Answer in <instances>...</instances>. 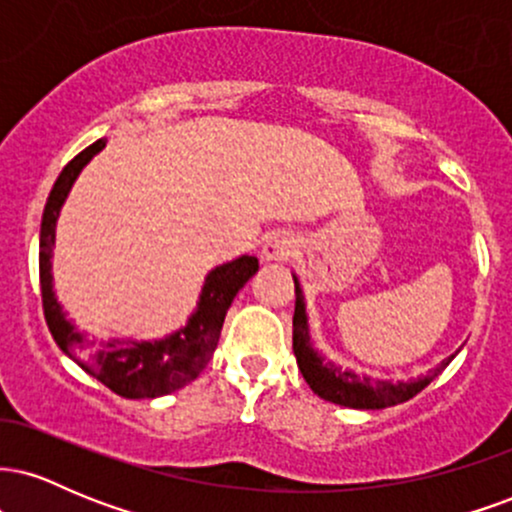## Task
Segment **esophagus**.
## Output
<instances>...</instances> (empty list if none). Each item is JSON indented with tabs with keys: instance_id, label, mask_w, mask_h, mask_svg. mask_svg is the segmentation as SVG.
Instances as JSON below:
<instances>
[{
	"instance_id": "obj_1",
	"label": "esophagus",
	"mask_w": 512,
	"mask_h": 512,
	"mask_svg": "<svg viewBox=\"0 0 512 512\" xmlns=\"http://www.w3.org/2000/svg\"><path fill=\"white\" fill-rule=\"evenodd\" d=\"M296 248H298V243L291 233H286V231L272 233V236L264 240V245H262V260L264 262H286L289 257H293Z\"/></svg>"
}]
</instances>
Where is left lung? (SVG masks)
<instances>
[{
    "mask_svg": "<svg viewBox=\"0 0 512 512\" xmlns=\"http://www.w3.org/2000/svg\"><path fill=\"white\" fill-rule=\"evenodd\" d=\"M293 284H296V310H293V354H296L298 368H301L305 383L310 385V390L317 397L327 399V402L339 404V407L349 409H385L395 407L419 395L426 385H431L433 380L448 368V363L460 354V349L455 354L443 358L436 368L428 370L426 375H419L414 380H378L370 378V375H358L351 368H342L337 363L330 361L320 354L313 346L310 339V325H308V313H305V296L301 289V281L293 274Z\"/></svg>",
    "mask_w": 512,
    "mask_h": 512,
    "instance_id": "left-lung-1",
    "label": "left lung"
}]
</instances>
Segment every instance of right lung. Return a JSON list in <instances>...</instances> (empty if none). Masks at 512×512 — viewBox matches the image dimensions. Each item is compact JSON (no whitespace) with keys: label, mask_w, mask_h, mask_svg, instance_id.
I'll return each mask as SVG.
<instances>
[{"label":"right lung","mask_w":512,"mask_h":512,"mask_svg":"<svg viewBox=\"0 0 512 512\" xmlns=\"http://www.w3.org/2000/svg\"><path fill=\"white\" fill-rule=\"evenodd\" d=\"M108 139H98L88 149L74 156L64 166L60 178L52 185L48 204L40 223V291H43L45 320L57 346L72 361L79 363L88 375L101 380L105 387L127 399H154L170 395L202 373L219 344L223 320L231 308L236 293L248 284L250 276L260 269L257 257L240 255L236 260L219 264L204 279L195 313L187 317L185 327L163 339H113L96 342L86 339L57 301L52 289V248H55V228L64 199L79 178L81 170L98 151L105 149Z\"/></svg>","instance_id":"right-lung-1"}]
</instances>
